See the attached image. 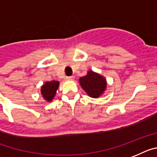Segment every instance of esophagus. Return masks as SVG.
Returning a JSON list of instances; mask_svg holds the SVG:
<instances>
[{"instance_id":"34e87169","label":"esophagus","mask_w":157,"mask_h":157,"mask_svg":"<svg viewBox=\"0 0 157 157\" xmlns=\"http://www.w3.org/2000/svg\"><path fill=\"white\" fill-rule=\"evenodd\" d=\"M67 81H73L74 80V76H68L66 77Z\"/></svg>"}]
</instances>
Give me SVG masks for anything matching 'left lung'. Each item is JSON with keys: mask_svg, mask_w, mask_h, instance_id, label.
<instances>
[{"mask_svg": "<svg viewBox=\"0 0 157 157\" xmlns=\"http://www.w3.org/2000/svg\"><path fill=\"white\" fill-rule=\"evenodd\" d=\"M79 83L85 93L93 98H98L103 95L107 88V81L103 76L89 70L86 76L79 79Z\"/></svg>", "mask_w": 157, "mask_h": 157, "instance_id": "left-lung-1", "label": "left lung"}]
</instances>
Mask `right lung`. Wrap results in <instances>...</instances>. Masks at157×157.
I'll return each mask as SVG.
<instances>
[{"label": "right lung", "instance_id": "add662e5", "mask_svg": "<svg viewBox=\"0 0 157 157\" xmlns=\"http://www.w3.org/2000/svg\"><path fill=\"white\" fill-rule=\"evenodd\" d=\"M60 82L57 81H46L40 88L42 97L48 102H51L56 96V90L58 89Z\"/></svg>", "mask_w": 157, "mask_h": 157}]
</instances>
